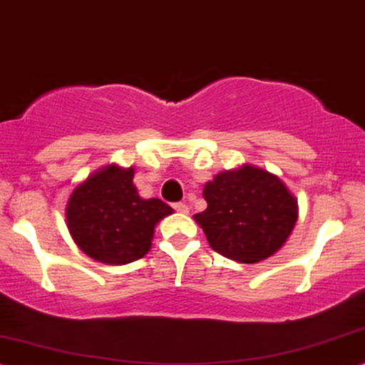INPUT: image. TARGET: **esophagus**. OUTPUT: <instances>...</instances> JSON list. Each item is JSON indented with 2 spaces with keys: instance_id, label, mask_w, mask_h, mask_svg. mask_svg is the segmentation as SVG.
Listing matches in <instances>:
<instances>
[{
  "instance_id": "obj_1",
  "label": "esophagus",
  "mask_w": 365,
  "mask_h": 365,
  "mask_svg": "<svg viewBox=\"0 0 365 365\" xmlns=\"http://www.w3.org/2000/svg\"><path fill=\"white\" fill-rule=\"evenodd\" d=\"M174 210L179 211V213H187V211H190L186 203H174Z\"/></svg>"
}]
</instances>
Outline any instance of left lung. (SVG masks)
Returning a JSON list of instances; mask_svg holds the SVG:
<instances>
[{"instance_id":"8db88e82","label":"left lung","mask_w":365,"mask_h":365,"mask_svg":"<svg viewBox=\"0 0 365 365\" xmlns=\"http://www.w3.org/2000/svg\"><path fill=\"white\" fill-rule=\"evenodd\" d=\"M203 196L208 208L195 220L211 249L237 262L271 257L298 220V203L281 179L252 165L218 174Z\"/></svg>"}]
</instances>
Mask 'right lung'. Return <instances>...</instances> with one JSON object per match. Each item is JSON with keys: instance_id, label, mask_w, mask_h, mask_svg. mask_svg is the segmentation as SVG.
<instances>
[{"instance_id": "right-lung-1", "label": "right lung", "mask_w": 365, "mask_h": 365, "mask_svg": "<svg viewBox=\"0 0 365 365\" xmlns=\"http://www.w3.org/2000/svg\"><path fill=\"white\" fill-rule=\"evenodd\" d=\"M173 213L164 201L142 200L133 169L100 170L74 190L66 208L67 228L84 254L105 264L142 259L152 245L154 227Z\"/></svg>"}]
</instances>
